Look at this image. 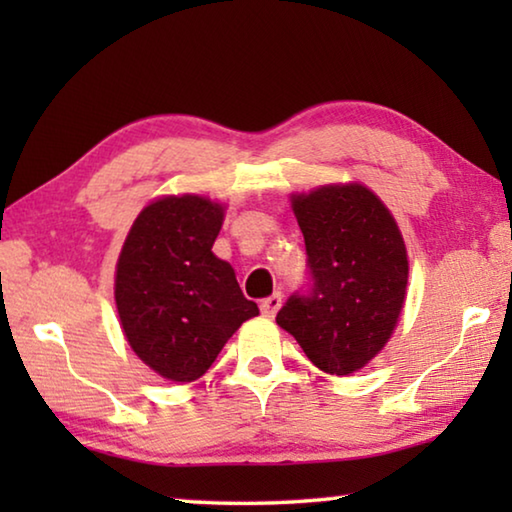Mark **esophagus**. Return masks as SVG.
<instances>
[{
  "instance_id": "esophagus-1",
  "label": "esophagus",
  "mask_w": 512,
  "mask_h": 512,
  "mask_svg": "<svg viewBox=\"0 0 512 512\" xmlns=\"http://www.w3.org/2000/svg\"><path fill=\"white\" fill-rule=\"evenodd\" d=\"M280 307H282V293H273L271 298L262 300V305H259V309H262V316H266V318H275Z\"/></svg>"
}]
</instances>
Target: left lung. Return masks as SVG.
Wrapping results in <instances>:
<instances>
[{"instance_id": "1", "label": "left lung", "mask_w": 512, "mask_h": 512, "mask_svg": "<svg viewBox=\"0 0 512 512\" xmlns=\"http://www.w3.org/2000/svg\"><path fill=\"white\" fill-rule=\"evenodd\" d=\"M314 291L293 296L275 323L329 375H352L386 348L404 309L409 255L395 216L357 183L293 192Z\"/></svg>"}]
</instances>
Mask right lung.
I'll list each match as a JSON object with an SVG mask.
<instances>
[{"mask_svg": "<svg viewBox=\"0 0 512 512\" xmlns=\"http://www.w3.org/2000/svg\"><path fill=\"white\" fill-rule=\"evenodd\" d=\"M225 203L203 194L158 196L137 214L115 268V305L131 350L162 379L203 377L259 309L235 268L212 253Z\"/></svg>", "mask_w": 512, "mask_h": 512, "instance_id": "right-lung-1", "label": "right lung"}]
</instances>
